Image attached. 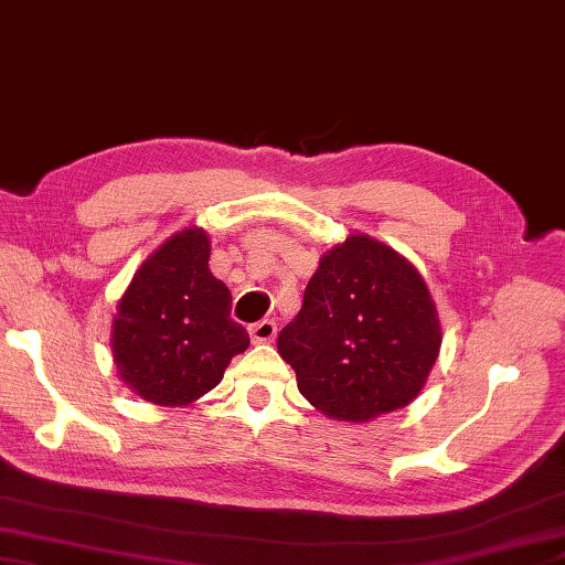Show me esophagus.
I'll return each instance as SVG.
<instances>
[{"label":"esophagus","mask_w":565,"mask_h":565,"mask_svg":"<svg viewBox=\"0 0 565 565\" xmlns=\"http://www.w3.org/2000/svg\"><path fill=\"white\" fill-rule=\"evenodd\" d=\"M252 342H271L276 338V322L274 320H259L249 326Z\"/></svg>","instance_id":"obj_1"}]
</instances>
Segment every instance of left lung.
Here are the masks:
<instances>
[{
  "instance_id": "8db88e82",
  "label": "left lung",
  "mask_w": 565,
  "mask_h": 565,
  "mask_svg": "<svg viewBox=\"0 0 565 565\" xmlns=\"http://www.w3.org/2000/svg\"><path fill=\"white\" fill-rule=\"evenodd\" d=\"M441 328L423 276L369 235L322 255L303 308L279 334L298 391L320 413L369 423L423 391Z\"/></svg>"
}]
</instances>
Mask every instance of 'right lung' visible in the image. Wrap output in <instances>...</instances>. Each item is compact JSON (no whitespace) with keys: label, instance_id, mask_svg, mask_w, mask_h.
I'll use <instances>...</instances> for the list:
<instances>
[{"label":"right lung","instance_id":"right-lung-1","mask_svg":"<svg viewBox=\"0 0 565 565\" xmlns=\"http://www.w3.org/2000/svg\"><path fill=\"white\" fill-rule=\"evenodd\" d=\"M201 227L172 235L142 262L114 318L118 374L140 398L189 405L215 388L231 359L249 347L231 318L233 296L209 269Z\"/></svg>","mask_w":565,"mask_h":565}]
</instances>
